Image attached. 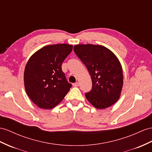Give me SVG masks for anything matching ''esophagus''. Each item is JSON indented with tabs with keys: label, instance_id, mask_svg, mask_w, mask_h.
Returning a JSON list of instances; mask_svg holds the SVG:
<instances>
[{
	"label": "esophagus",
	"instance_id": "esophagus-1",
	"mask_svg": "<svg viewBox=\"0 0 152 152\" xmlns=\"http://www.w3.org/2000/svg\"><path fill=\"white\" fill-rule=\"evenodd\" d=\"M73 86L74 87H78L79 86V83L78 82H76L75 83H73Z\"/></svg>",
	"mask_w": 152,
	"mask_h": 152
}]
</instances>
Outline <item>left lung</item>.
<instances>
[{
	"label": "left lung",
	"instance_id": "1",
	"mask_svg": "<svg viewBox=\"0 0 152 152\" xmlns=\"http://www.w3.org/2000/svg\"><path fill=\"white\" fill-rule=\"evenodd\" d=\"M74 51L90 74L92 90L87 99L98 109H104L119 99L123 85V69L115 54L101 45L77 44Z\"/></svg>",
	"mask_w": 152,
	"mask_h": 152
}]
</instances>
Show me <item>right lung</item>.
Returning <instances> with one entry per match:
<instances>
[{
  "mask_svg": "<svg viewBox=\"0 0 152 152\" xmlns=\"http://www.w3.org/2000/svg\"><path fill=\"white\" fill-rule=\"evenodd\" d=\"M72 50V45H49L29 58L24 73V87L32 102L43 109L59 104L72 87L66 80L61 64Z\"/></svg>",
  "mask_w": 152,
  "mask_h": 152,
  "instance_id": "obj_1",
  "label": "right lung"
}]
</instances>
